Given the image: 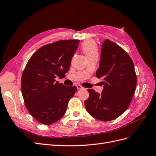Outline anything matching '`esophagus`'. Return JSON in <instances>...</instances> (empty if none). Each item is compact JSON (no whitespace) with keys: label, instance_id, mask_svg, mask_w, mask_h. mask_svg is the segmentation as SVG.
Masks as SVG:
<instances>
[{"label":"esophagus","instance_id":"34e87169","mask_svg":"<svg viewBox=\"0 0 156 156\" xmlns=\"http://www.w3.org/2000/svg\"><path fill=\"white\" fill-rule=\"evenodd\" d=\"M76 87H77V89L78 90H80V89H82V88H83V87H82L81 85H80V84H77L76 85Z\"/></svg>","mask_w":156,"mask_h":156}]
</instances>
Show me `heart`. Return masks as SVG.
Returning a JSON list of instances; mask_svg holds the SVG:
<instances>
[{"instance_id":"obj_1","label":"heart","mask_w":156,"mask_h":156,"mask_svg":"<svg viewBox=\"0 0 156 156\" xmlns=\"http://www.w3.org/2000/svg\"><path fill=\"white\" fill-rule=\"evenodd\" d=\"M82 49L87 57H90L98 54V48L95 42L92 40L85 41L83 46Z\"/></svg>"}]
</instances>
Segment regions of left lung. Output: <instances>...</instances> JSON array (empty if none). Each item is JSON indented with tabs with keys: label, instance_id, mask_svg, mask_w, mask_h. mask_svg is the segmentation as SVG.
Here are the masks:
<instances>
[{
	"label": "left lung",
	"instance_id": "left-lung-1",
	"mask_svg": "<svg viewBox=\"0 0 156 156\" xmlns=\"http://www.w3.org/2000/svg\"><path fill=\"white\" fill-rule=\"evenodd\" d=\"M96 76L103 80L101 94L88 90L86 109L95 119L109 121L116 119L129 106L135 92L137 76L133 62L128 53L115 42L106 39L101 48Z\"/></svg>",
	"mask_w": 156,
	"mask_h": 156
}]
</instances>
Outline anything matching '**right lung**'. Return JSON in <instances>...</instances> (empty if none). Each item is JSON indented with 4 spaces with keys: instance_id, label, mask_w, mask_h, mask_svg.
Returning <instances> with one entry per match:
<instances>
[{
    "instance_id": "right-lung-1",
    "label": "right lung",
    "mask_w": 156,
    "mask_h": 156,
    "mask_svg": "<svg viewBox=\"0 0 156 156\" xmlns=\"http://www.w3.org/2000/svg\"><path fill=\"white\" fill-rule=\"evenodd\" d=\"M79 40H62L46 44L30 57L21 79V91L27 110L44 125L59 120L77 87L55 82L68 72Z\"/></svg>"
}]
</instances>
